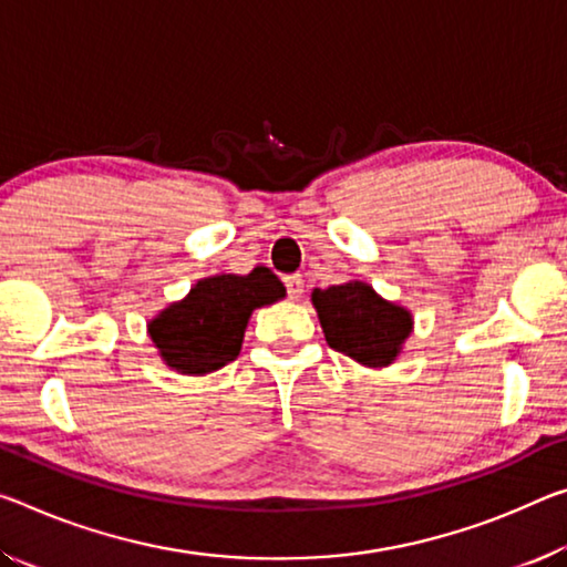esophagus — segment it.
Here are the masks:
<instances>
[{
	"instance_id": "esophagus-1",
	"label": "esophagus",
	"mask_w": 567,
	"mask_h": 567,
	"mask_svg": "<svg viewBox=\"0 0 567 567\" xmlns=\"http://www.w3.org/2000/svg\"><path fill=\"white\" fill-rule=\"evenodd\" d=\"M285 285H287V295H290L292 300H300L302 298V292H305L302 275H287L285 277Z\"/></svg>"
}]
</instances>
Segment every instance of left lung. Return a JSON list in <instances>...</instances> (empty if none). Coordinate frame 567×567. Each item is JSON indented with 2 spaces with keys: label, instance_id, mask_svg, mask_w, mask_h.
<instances>
[{
  "label": "left lung",
  "instance_id": "obj_1",
  "mask_svg": "<svg viewBox=\"0 0 567 567\" xmlns=\"http://www.w3.org/2000/svg\"><path fill=\"white\" fill-rule=\"evenodd\" d=\"M310 298L328 346L368 368L391 365L411 336V312L365 282L316 287Z\"/></svg>",
  "mask_w": 567,
  "mask_h": 567
}]
</instances>
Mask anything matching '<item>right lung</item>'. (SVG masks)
<instances>
[{
  "label": "right lung",
  "instance_id": "1",
  "mask_svg": "<svg viewBox=\"0 0 567 567\" xmlns=\"http://www.w3.org/2000/svg\"><path fill=\"white\" fill-rule=\"evenodd\" d=\"M282 298L285 287L267 267L204 277L184 300L171 302L148 322V336L168 368L204 375L239 355L251 310Z\"/></svg>",
  "mask_w": 567,
  "mask_h": 567
}]
</instances>
